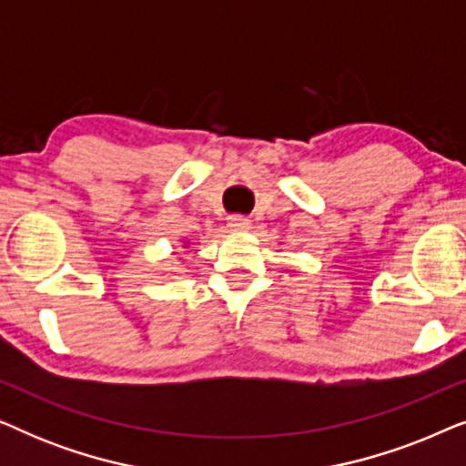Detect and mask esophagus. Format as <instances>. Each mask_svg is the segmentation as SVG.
Here are the masks:
<instances>
[{
    "instance_id": "esophagus-1",
    "label": "esophagus",
    "mask_w": 466,
    "mask_h": 466,
    "mask_svg": "<svg viewBox=\"0 0 466 466\" xmlns=\"http://www.w3.org/2000/svg\"><path fill=\"white\" fill-rule=\"evenodd\" d=\"M227 222H228V227L233 228V231H246V228L250 227V220H248L244 214H231L227 218Z\"/></svg>"
}]
</instances>
